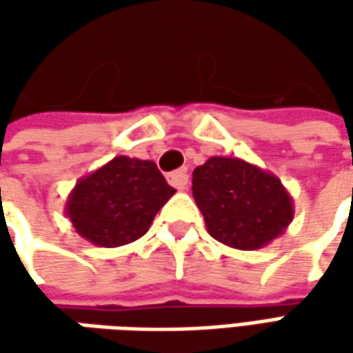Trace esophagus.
Masks as SVG:
<instances>
[{"label": "esophagus", "instance_id": "esophagus-1", "mask_svg": "<svg viewBox=\"0 0 353 353\" xmlns=\"http://www.w3.org/2000/svg\"><path fill=\"white\" fill-rule=\"evenodd\" d=\"M188 181H190V174H188V170L186 169H179L169 174L170 186H174V188H179V190H186V188H188Z\"/></svg>", "mask_w": 353, "mask_h": 353}]
</instances>
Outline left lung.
<instances>
[{
	"label": "left lung",
	"mask_w": 353,
	"mask_h": 353,
	"mask_svg": "<svg viewBox=\"0 0 353 353\" xmlns=\"http://www.w3.org/2000/svg\"><path fill=\"white\" fill-rule=\"evenodd\" d=\"M192 194L208 234L228 248L261 250L292 222L281 179L237 157H210L192 172Z\"/></svg>",
	"instance_id": "left-lung-1"
}]
</instances>
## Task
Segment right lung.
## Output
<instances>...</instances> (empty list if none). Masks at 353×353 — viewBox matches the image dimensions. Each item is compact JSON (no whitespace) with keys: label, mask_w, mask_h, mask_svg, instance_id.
<instances>
[{"label":"right lung","mask_w":353,"mask_h":353,"mask_svg":"<svg viewBox=\"0 0 353 353\" xmlns=\"http://www.w3.org/2000/svg\"><path fill=\"white\" fill-rule=\"evenodd\" d=\"M172 194L153 161L119 155L76 183L64 214L90 243L119 248L145 236Z\"/></svg>","instance_id":"obj_1"}]
</instances>
